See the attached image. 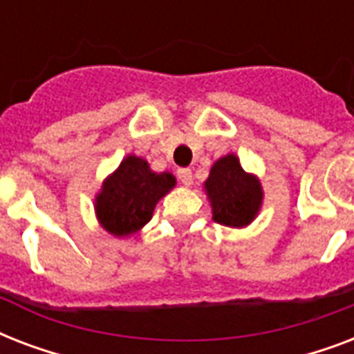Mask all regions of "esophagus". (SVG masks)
<instances>
[{"instance_id":"obj_1","label":"esophagus","mask_w":354,"mask_h":354,"mask_svg":"<svg viewBox=\"0 0 354 354\" xmlns=\"http://www.w3.org/2000/svg\"><path fill=\"white\" fill-rule=\"evenodd\" d=\"M178 178L183 185H191L193 183V171L191 169H178Z\"/></svg>"}]
</instances>
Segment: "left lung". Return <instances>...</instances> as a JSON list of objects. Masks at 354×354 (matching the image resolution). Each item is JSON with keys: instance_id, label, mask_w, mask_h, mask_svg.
<instances>
[{"instance_id": "obj_1", "label": "left lung", "mask_w": 354, "mask_h": 354, "mask_svg": "<svg viewBox=\"0 0 354 354\" xmlns=\"http://www.w3.org/2000/svg\"><path fill=\"white\" fill-rule=\"evenodd\" d=\"M205 191L213 207V221L230 227L250 224L263 202L259 180L244 172L233 154L224 156L213 165Z\"/></svg>"}]
</instances>
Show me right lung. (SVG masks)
<instances>
[{"label":"right lung","mask_w":354,"mask_h":354,"mask_svg":"<svg viewBox=\"0 0 354 354\" xmlns=\"http://www.w3.org/2000/svg\"><path fill=\"white\" fill-rule=\"evenodd\" d=\"M174 182L169 172L156 174L147 161L128 156L102 185L95 204L97 216L112 235H132L152 218L158 200L174 187Z\"/></svg>","instance_id":"obj_1"}]
</instances>
